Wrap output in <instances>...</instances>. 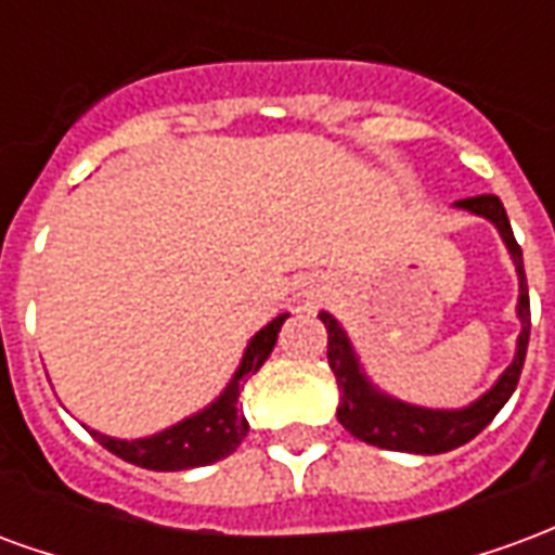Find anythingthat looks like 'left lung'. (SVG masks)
<instances>
[{"label": "left lung", "instance_id": "left-lung-1", "mask_svg": "<svg viewBox=\"0 0 555 555\" xmlns=\"http://www.w3.org/2000/svg\"><path fill=\"white\" fill-rule=\"evenodd\" d=\"M466 210H473L478 217H488L496 229H500L502 241L508 246V253L517 267L520 276V302H517V314L524 321V333L517 338V357L505 369L500 384L490 389L488 396H481L476 404L466 410H425L410 408L401 401L374 392L369 380L362 377L353 348H350L348 336L341 333L333 314L321 312V321L326 326V360L330 369L336 372V384L341 389V401H338V422L350 430L357 440L377 446V449H392V452H413V454H442L452 452L457 446L469 442L476 434L488 428L493 416L500 413L502 404L512 398L517 389L520 372H524L526 348H529V288H526L524 273V253L514 241L512 222L505 217V207L496 195H469L457 202Z\"/></svg>", "mask_w": 555, "mask_h": 555}]
</instances>
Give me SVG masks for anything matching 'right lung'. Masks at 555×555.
<instances>
[{
  "mask_svg": "<svg viewBox=\"0 0 555 555\" xmlns=\"http://www.w3.org/2000/svg\"><path fill=\"white\" fill-rule=\"evenodd\" d=\"M285 318L288 314H279L276 321H270L249 341L246 357H243L241 369L234 374L229 389L210 408L202 410L198 416L183 418L181 425L163 430L157 437H147V440H113V437H103V434H94V430H91V437L101 442L103 449H109L121 461H127V464L145 466V469H159V473L193 469V466L217 464L222 457H229L243 442L246 430H249V422H246V416L237 408L243 384H246L249 374H255L264 365L270 350L276 345V336L282 324H285Z\"/></svg>",
  "mask_w": 555,
  "mask_h": 555,
  "instance_id": "add662e5",
  "label": "right lung"
}]
</instances>
